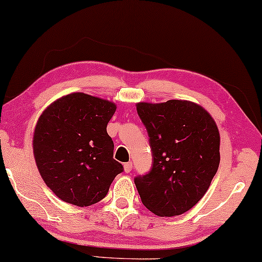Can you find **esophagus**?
I'll list each match as a JSON object with an SVG mask.
<instances>
[{
	"label": "esophagus",
	"instance_id": "1",
	"mask_svg": "<svg viewBox=\"0 0 262 262\" xmlns=\"http://www.w3.org/2000/svg\"><path fill=\"white\" fill-rule=\"evenodd\" d=\"M124 171H125L126 173H130L132 171V163L131 162L124 164Z\"/></svg>",
	"mask_w": 262,
	"mask_h": 262
}]
</instances>
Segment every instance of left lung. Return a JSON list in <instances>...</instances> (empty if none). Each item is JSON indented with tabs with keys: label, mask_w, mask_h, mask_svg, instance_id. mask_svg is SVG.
Returning a JSON list of instances; mask_svg holds the SVG:
<instances>
[{
	"label": "left lung",
	"mask_w": 262,
	"mask_h": 262,
	"mask_svg": "<svg viewBox=\"0 0 262 262\" xmlns=\"http://www.w3.org/2000/svg\"><path fill=\"white\" fill-rule=\"evenodd\" d=\"M152 151L148 173L135 178L144 206L159 216L187 212L210 187L220 163L214 119L188 100L138 103Z\"/></svg>",
	"instance_id": "8db88e82"
}]
</instances>
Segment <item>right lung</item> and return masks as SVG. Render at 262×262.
I'll use <instances>...</instances> for the list:
<instances>
[{
  "instance_id": "right-lung-1",
  "label": "right lung",
  "mask_w": 262,
  "mask_h": 262,
  "mask_svg": "<svg viewBox=\"0 0 262 262\" xmlns=\"http://www.w3.org/2000/svg\"><path fill=\"white\" fill-rule=\"evenodd\" d=\"M116 108L108 100L74 92L39 116L33 139L36 165L47 186L66 203H98L123 172L106 132Z\"/></svg>"
}]
</instances>
